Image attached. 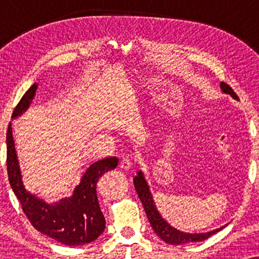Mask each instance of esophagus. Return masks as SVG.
I'll list each match as a JSON object with an SVG mask.
<instances>
[{
  "label": "esophagus",
  "instance_id": "34e87169",
  "mask_svg": "<svg viewBox=\"0 0 259 259\" xmlns=\"http://www.w3.org/2000/svg\"><path fill=\"white\" fill-rule=\"evenodd\" d=\"M133 160L130 157H123L120 161V168L125 169V171H128V169L132 167Z\"/></svg>",
  "mask_w": 259,
  "mask_h": 259
}]
</instances>
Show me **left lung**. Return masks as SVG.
<instances>
[{"instance_id":"obj_1","label":"left lung","mask_w":259,"mask_h":259,"mask_svg":"<svg viewBox=\"0 0 259 259\" xmlns=\"http://www.w3.org/2000/svg\"><path fill=\"white\" fill-rule=\"evenodd\" d=\"M221 87L224 93H228L231 95L232 98L238 99V95L235 93V91H233L228 83L222 82ZM134 187H136L138 196H139L141 203L144 205L145 212H146L148 222H150L152 229L154 230V232L157 233L165 243L173 244V245H180V244L203 242V240L207 239L208 237H211L212 235H214V233H217L223 229L221 228L206 233H198V235H196V233L192 235V233L180 232L175 228H172V226L169 225L168 223H166L164 219L161 218V215L159 214L157 208H155L154 201L152 199L150 190H148V186L146 182H145V178L141 172H138V176L134 178Z\"/></svg>"}]
</instances>
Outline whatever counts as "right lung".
<instances>
[{"label":"right lung","instance_id":"obj_1","mask_svg":"<svg viewBox=\"0 0 259 259\" xmlns=\"http://www.w3.org/2000/svg\"><path fill=\"white\" fill-rule=\"evenodd\" d=\"M36 87L37 84L34 83L24 93L14 109L13 118L28 108ZM12 131V122H9L7 131V171L10 186L30 224L37 231L68 246L84 245L97 239L106 226L98 200L97 184L104 173L116 167L119 159L109 157L94 162L88 167L72 197L49 205L24 190Z\"/></svg>","mask_w":259,"mask_h":259}]
</instances>
